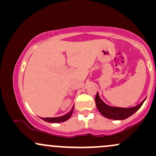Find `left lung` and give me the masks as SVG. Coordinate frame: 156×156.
Listing matches in <instances>:
<instances>
[{
	"label": "left lung",
	"instance_id": "8db88e82",
	"mask_svg": "<svg viewBox=\"0 0 156 156\" xmlns=\"http://www.w3.org/2000/svg\"><path fill=\"white\" fill-rule=\"evenodd\" d=\"M144 100L140 104L137 105L136 106L132 107V108H120V107L110 106V105L105 104L100 99L98 92L95 97V103H96L97 108H98L99 112L105 118L112 119V120H124V119L128 118L141 107Z\"/></svg>",
	"mask_w": 156,
	"mask_h": 156
}]
</instances>
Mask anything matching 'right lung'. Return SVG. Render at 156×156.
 <instances>
[{
	"label": "right lung",
	"instance_id": "add662e5",
	"mask_svg": "<svg viewBox=\"0 0 156 156\" xmlns=\"http://www.w3.org/2000/svg\"><path fill=\"white\" fill-rule=\"evenodd\" d=\"M73 108H74V106H73L71 112H69L68 114L63 115V116L57 117V118H41V119L44 120V121L49 122V123H61V122H64L71 118L72 113L73 112Z\"/></svg>",
	"mask_w": 156,
	"mask_h": 156
}]
</instances>
